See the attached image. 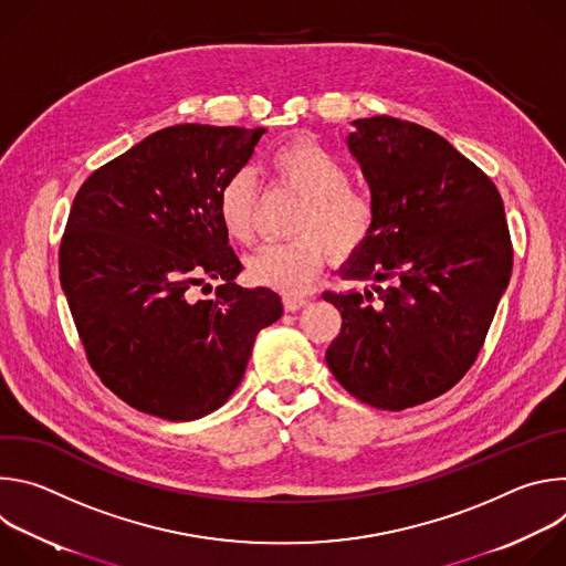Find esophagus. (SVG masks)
<instances>
[{
    "label": "esophagus",
    "instance_id": "34e87169",
    "mask_svg": "<svg viewBox=\"0 0 566 566\" xmlns=\"http://www.w3.org/2000/svg\"><path fill=\"white\" fill-rule=\"evenodd\" d=\"M306 304H308V300L302 297V295H284V308L286 311H297V308H302Z\"/></svg>",
    "mask_w": 566,
    "mask_h": 566
}]
</instances>
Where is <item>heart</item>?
Returning <instances> with one entry per match:
<instances>
[{"label":"heart","instance_id":"obj_1","mask_svg":"<svg viewBox=\"0 0 566 566\" xmlns=\"http://www.w3.org/2000/svg\"><path fill=\"white\" fill-rule=\"evenodd\" d=\"M277 179L302 197L291 232L282 244H269L247 260V275L258 286L289 295L304 293L325 264L352 258L374 230L376 208L367 192L349 186L343 160L308 136H300L271 156ZM258 181L251 170L232 172L217 197L226 234L239 244L253 239Z\"/></svg>","mask_w":566,"mask_h":566}]
</instances>
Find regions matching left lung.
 Returning <instances> with one entry per match:
<instances>
[{"mask_svg":"<svg viewBox=\"0 0 566 566\" xmlns=\"http://www.w3.org/2000/svg\"><path fill=\"white\" fill-rule=\"evenodd\" d=\"M352 125L347 147L376 219L340 273L369 286L322 295L343 315L325 358L352 396L396 412L441 396L472 367L513 247L495 184L443 136L391 116Z\"/></svg>","mask_w":566,"mask_h":566,"instance_id":"8db88e82","label":"left lung"}]
</instances>
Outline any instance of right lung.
<instances>
[{
    "instance_id": "add662e5",
    "label": "right lung",
    "mask_w": 566,
    "mask_h": 566,
    "mask_svg": "<svg viewBox=\"0 0 566 566\" xmlns=\"http://www.w3.org/2000/svg\"><path fill=\"white\" fill-rule=\"evenodd\" d=\"M264 127L175 125L96 170L73 199L60 284L101 380L127 406L195 421L244 378L258 334L282 317L275 291L234 282L217 197ZM220 282L212 301L191 286ZM210 286V284H208Z\"/></svg>"
}]
</instances>
